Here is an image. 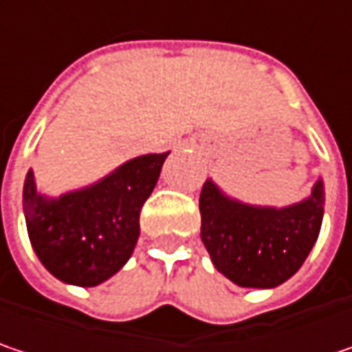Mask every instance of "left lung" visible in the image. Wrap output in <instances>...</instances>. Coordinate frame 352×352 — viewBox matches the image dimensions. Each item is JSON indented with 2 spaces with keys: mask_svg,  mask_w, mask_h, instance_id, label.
Returning a JSON list of instances; mask_svg holds the SVG:
<instances>
[{
  "mask_svg": "<svg viewBox=\"0 0 352 352\" xmlns=\"http://www.w3.org/2000/svg\"><path fill=\"white\" fill-rule=\"evenodd\" d=\"M324 214V182L289 206H258L232 198L208 178L200 192V239L214 268L244 289L287 283L311 254Z\"/></svg>",
  "mask_w": 352,
  "mask_h": 352,
  "instance_id": "8db88e82",
  "label": "left lung"
}]
</instances>
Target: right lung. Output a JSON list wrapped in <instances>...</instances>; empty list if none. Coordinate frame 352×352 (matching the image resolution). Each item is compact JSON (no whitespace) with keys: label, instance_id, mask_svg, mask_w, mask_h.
Masks as SVG:
<instances>
[{"label":"right lung","instance_id":"1","mask_svg":"<svg viewBox=\"0 0 352 352\" xmlns=\"http://www.w3.org/2000/svg\"><path fill=\"white\" fill-rule=\"evenodd\" d=\"M170 152L144 154L82 188L47 196L34 170L23 182V216L34 252L58 280L98 287L130 261L140 236V210Z\"/></svg>","mask_w":352,"mask_h":352}]
</instances>
